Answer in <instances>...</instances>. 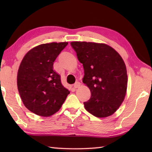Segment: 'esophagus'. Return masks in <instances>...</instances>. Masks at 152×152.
<instances>
[{
	"mask_svg": "<svg viewBox=\"0 0 152 152\" xmlns=\"http://www.w3.org/2000/svg\"><path fill=\"white\" fill-rule=\"evenodd\" d=\"M80 86V83L79 82H75V84H74V88H78Z\"/></svg>",
	"mask_w": 152,
	"mask_h": 152,
	"instance_id": "34e87169",
	"label": "esophagus"
}]
</instances>
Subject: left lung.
Listing matches in <instances>:
<instances>
[{"mask_svg":"<svg viewBox=\"0 0 152 152\" xmlns=\"http://www.w3.org/2000/svg\"><path fill=\"white\" fill-rule=\"evenodd\" d=\"M70 45L82 64V82L91 96L84 102L87 111L96 117L113 115L124 101L127 87L124 61L114 49L104 43L73 42Z\"/></svg>","mask_w":152,"mask_h":152,"instance_id":"1","label":"left lung"}]
</instances>
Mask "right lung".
I'll return each mask as SVG.
<instances>
[{
    "mask_svg": "<svg viewBox=\"0 0 152 152\" xmlns=\"http://www.w3.org/2000/svg\"><path fill=\"white\" fill-rule=\"evenodd\" d=\"M68 42L42 44L28 51L17 73V87L27 109L42 117L58 112L70 91L53 70V62Z\"/></svg>",
    "mask_w": 152,
    "mask_h": 152,
    "instance_id": "right-lung-1",
    "label": "right lung"
}]
</instances>
